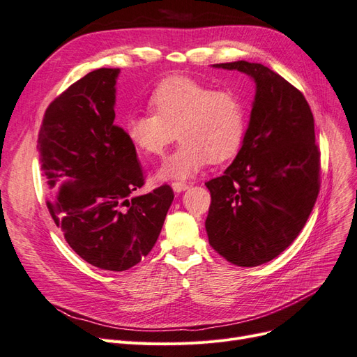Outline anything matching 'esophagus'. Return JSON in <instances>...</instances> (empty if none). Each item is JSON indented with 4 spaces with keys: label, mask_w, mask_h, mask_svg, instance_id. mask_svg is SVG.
<instances>
[{
    "label": "esophagus",
    "mask_w": 357,
    "mask_h": 357,
    "mask_svg": "<svg viewBox=\"0 0 357 357\" xmlns=\"http://www.w3.org/2000/svg\"><path fill=\"white\" fill-rule=\"evenodd\" d=\"M172 188H173V191H175V192H182V191L188 190V185L185 184V182H173Z\"/></svg>",
    "instance_id": "34e87169"
}]
</instances>
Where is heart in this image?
Segmentation results:
<instances>
[{
    "label": "heart",
    "instance_id": "1",
    "mask_svg": "<svg viewBox=\"0 0 357 357\" xmlns=\"http://www.w3.org/2000/svg\"><path fill=\"white\" fill-rule=\"evenodd\" d=\"M149 106L154 112L127 118L126 135L146 157L161 155L178 135L181 146L158 169L160 179H188L208 161L235 157L243 144L247 107L236 91L172 76L152 91Z\"/></svg>",
    "mask_w": 357,
    "mask_h": 357
}]
</instances>
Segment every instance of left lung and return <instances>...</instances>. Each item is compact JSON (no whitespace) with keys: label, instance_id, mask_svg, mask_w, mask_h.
Wrapping results in <instances>:
<instances>
[{"label":"left lung","instance_id":"1","mask_svg":"<svg viewBox=\"0 0 357 357\" xmlns=\"http://www.w3.org/2000/svg\"><path fill=\"white\" fill-rule=\"evenodd\" d=\"M256 82L250 124L236 158L206 182L211 247L236 266L268 263L298 238L320 190L314 118L299 89L248 61L213 64Z\"/></svg>","mask_w":357,"mask_h":357}]
</instances>
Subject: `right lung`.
<instances>
[{
  "label": "right lung",
  "mask_w": 357,
  "mask_h": 357,
  "mask_svg": "<svg viewBox=\"0 0 357 357\" xmlns=\"http://www.w3.org/2000/svg\"><path fill=\"white\" fill-rule=\"evenodd\" d=\"M119 68H97L68 86L45 112L37 149L46 205L68 245L89 264L127 271L155 245L173 190L144 185L136 148L115 124Z\"/></svg>",
  "instance_id": "obj_1"
}]
</instances>
